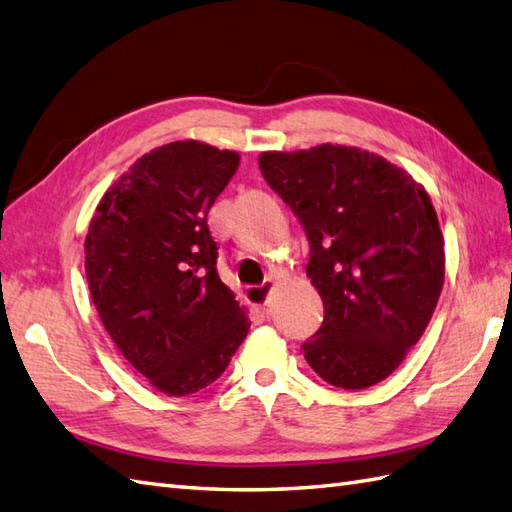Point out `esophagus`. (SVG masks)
Wrapping results in <instances>:
<instances>
[{
    "label": "esophagus",
    "instance_id": "esophagus-1",
    "mask_svg": "<svg viewBox=\"0 0 512 512\" xmlns=\"http://www.w3.org/2000/svg\"><path fill=\"white\" fill-rule=\"evenodd\" d=\"M272 288H275V281H272V279H266L264 283H259V285H251V288L246 290L248 301H251L253 305H266L268 299H270Z\"/></svg>",
    "mask_w": 512,
    "mask_h": 512
}]
</instances>
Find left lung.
<instances>
[{
  "mask_svg": "<svg viewBox=\"0 0 512 512\" xmlns=\"http://www.w3.org/2000/svg\"><path fill=\"white\" fill-rule=\"evenodd\" d=\"M259 170L310 242L307 277L325 305L301 349L327 384L386 379L419 342L445 279L432 200L397 165L366 150L264 152Z\"/></svg>",
  "mask_w": 512,
  "mask_h": 512,
  "instance_id": "8db88e82",
  "label": "left lung"
}]
</instances>
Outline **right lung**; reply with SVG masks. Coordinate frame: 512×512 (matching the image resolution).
I'll list each match as a JSON object with an SVG mask.
<instances>
[{
	"label": "right lung",
	"mask_w": 512,
	"mask_h": 512,
	"mask_svg": "<svg viewBox=\"0 0 512 512\" xmlns=\"http://www.w3.org/2000/svg\"><path fill=\"white\" fill-rule=\"evenodd\" d=\"M240 154L174 141L144 154L95 209L85 242L89 292L104 329L170 397L224 373L248 318L218 275L207 216Z\"/></svg>",
	"instance_id": "1"
}]
</instances>
